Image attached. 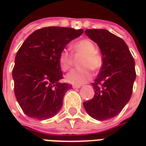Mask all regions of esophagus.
<instances>
[{"label": "esophagus", "mask_w": 146, "mask_h": 146, "mask_svg": "<svg viewBox=\"0 0 146 146\" xmlns=\"http://www.w3.org/2000/svg\"><path fill=\"white\" fill-rule=\"evenodd\" d=\"M81 87V85H72V88L73 89H78Z\"/></svg>", "instance_id": "34e87169"}]
</instances>
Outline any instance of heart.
Here are the masks:
<instances>
[{
	"instance_id": "obj_1",
	"label": "heart",
	"mask_w": 146,
	"mask_h": 146,
	"mask_svg": "<svg viewBox=\"0 0 146 146\" xmlns=\"http://www.w3.org/2000/svg\"><path fill=\"white\" fill-rule=\"evenodd\" d=\"M74 54L82 55L80 66L83 68L70 71L66 75L68 82L82 85L89 82L93 77L92 71H98L102 66V58L97 52V46L89 39H82L72 45ZM59 64L63 71H68L73 65V57L67 49H63L59 56Z\"/></svg>"
}]
</instances>
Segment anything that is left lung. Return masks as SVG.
<instances>
[{
  "label": "left lung",
  "instance_id": "obj_1",
  "mask_svg": "<svg viewBox=\"0 0 146 146\" xmlns=\"http://www.w3.org/2000/svg\"><path fill=\"white\" fill-rule=\"evenodd\" d=\"M85 34L96 42L102 66L92 83L94 96L83 106L92 118L106 120L117 115L131 99L136 78L134 60L125 42L104 29H88Z\"/></svg>",
  "mask_w": 146,
  "mask_h": 146
}]
</instances>
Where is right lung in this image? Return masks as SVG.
Listing matches in <instances>:
<instances>
[{
    "instance_id": "right-lung-1",
    "label": "right lung",
    "mask_w": 146,
    "mask_h": 146,
    "mask_svg": "<svg viewBox=\"0 0 146 146\" xmlns=\"http://www.w3.org/2000/svg\"><path fill=\"white\" fill-rule=\"evenodd\" d=\"M82 33V29L48 27L33 32L23 43L15 56L12 77L16 100L27 116L47 119L62 108L71 86L60 82L63 73L59 56Z\"/></svg>"
}]
</instances>
